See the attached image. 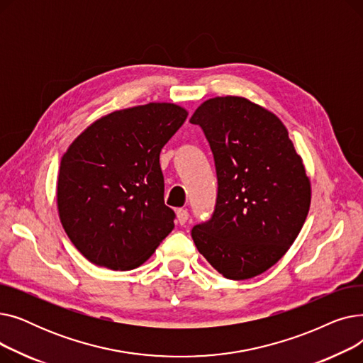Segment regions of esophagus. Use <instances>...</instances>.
Instances as JSON below:
<instances>
[{
  "label": "esophagus",
  "mask_w": 363,
  "mask_h": 363,
  "mask_svg": "<svg viewBox=\"0 0 363 363\" xmlns=\"http://www.w3.org/2000/svg\"><path fill=\"white\" fill-rule=\"evenodd\" d=\"M177 218H178V222H179L181 225L186 223V220H188V218H189V213H188L186 208H178V211H177Z\"/></svg>",
  "instance_id": "obj_1"
}]
</instances>
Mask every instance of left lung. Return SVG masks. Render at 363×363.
Instances as JSON below:
<instances>
[{"label":"left lung","instance_id":"1","mask_svg":"<svg viewBox=\"0 0 363 363\" xmlns=\"http://www.w3.org/2000/svg\"><path fill=\"white\" fill-rule=\"evenodd\" d=\"M189 122L211 144L215 212L193 228L197 250L228 279L268 271L297 238L311 207V179L289 130L275 114L244 97H215Z\"/></svg>","mask_w":363,"mask_h":363}]
</instances>
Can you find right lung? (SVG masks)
<instances>
[{
  "label": "right lung",
  "instance_id": "add662e5",
  "mask_svg": "<svg viewBox=\"0 0 363 363\" xmlns=\"http://www.w3.org/2000/svg\"><path fill=\"white\" fill-rule=\"evenodd\" d=\"M186 116L174 103L116 110L69 145L57 178V208L67 237L91 263L135 269L174 230L159 159Z\"/></svg>",
  "mask_w": 363,
  "mask_h": 363
}]
</instances>
